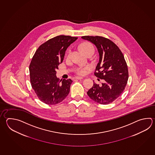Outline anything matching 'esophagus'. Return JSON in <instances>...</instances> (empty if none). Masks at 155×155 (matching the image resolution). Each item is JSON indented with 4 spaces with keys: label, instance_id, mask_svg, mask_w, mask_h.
<instances>
[{
    "label": "esophagus",
    "instance_id": "1",
    "mask_svg": "<svg viewBox=\"0 0 155 155\" xmlns=\"http://www.w3.org/2000/svg\"><path fill=\"white\" fill-rule=\"evenodd\" d=\"M83 78L82 77H76L74 78V79H78V80H81V79H82Z\"/></svg>",
    "mask_w": 155,
    "mask_h": 155
}]
</instances>
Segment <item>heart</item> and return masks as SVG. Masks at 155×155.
I'll use <instances>...</instances> for the list:
<instances>
[{"label":"heart","mask_w":155,"mask_h":155,"mask_svg":"<svg viewBox=\"0 0 155 155\" xmlns=\"http://www.w3.org/2000/svg\"><path fill=\"white\" fill-rule=\"evenodd\" d=\"M80 48L84 54H85L89 51H93L94 52V48L89 42H84L80 46ZM89 69V66L79 67L76 69V73L79 75H84Z\"/></svg>","instance_id":"obj_1"}]
</instances>
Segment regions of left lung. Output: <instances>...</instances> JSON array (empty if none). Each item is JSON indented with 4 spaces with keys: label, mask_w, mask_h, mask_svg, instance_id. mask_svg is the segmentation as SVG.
Segmentation results:
<instances>
[{
    "label": "left lung",
    "mask_w": 155,
    "mask_h": 155,
    "mask_svg": "<svg viewBox=\"0 0 155 155\" xmlns=\"http://www.w3.org/2000/svg\"><path fill=\"white\" fill-rule=\"evenodd\" d=\"M82 38L96 46L99 61L94 74L104 83L99 85L94 82L87 94L101 104H110L122 94L129 78L128 68L123 54L117 45L103 36H84ZM99 81V79H98Z\"/></svg>",
    "instance_id": "left-lung-1"
}]
</instances>
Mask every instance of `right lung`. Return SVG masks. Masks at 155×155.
<instances>
[{"instance_id": "right-lung-1", "label": "right lung", "mask_w": 155, "mask_h": 155, "mask_svg": "<svg viewBox=\"0 0 155 155\" xmlns=\"http://www.w3.org/2000/svg\"><path fill=\"white\" fill-rule=\"evenodd\" d=\"M78 38L60 35L41 45L29 66L32 88L38 99L48 105L60 103L69 94L71 79L62 80L56 76V70L62 62L67 48ZM62 81V80H61Z\"/></svg>"}]
</instances>
